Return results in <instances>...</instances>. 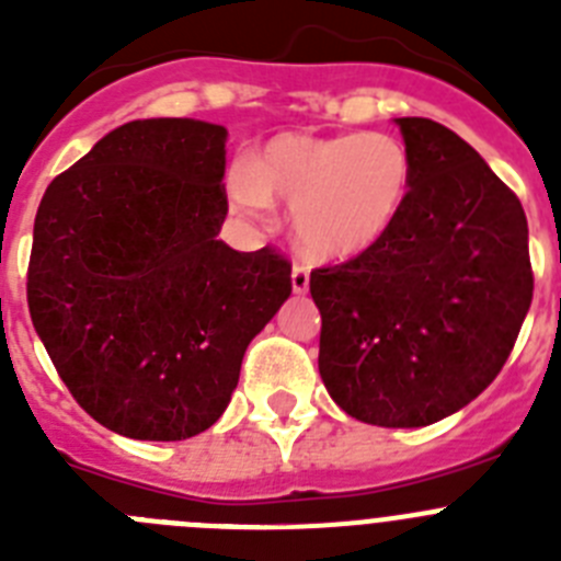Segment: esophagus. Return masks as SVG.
<instances>
[{
	"label": "esophagus",
	"mask_w": 561,
	"mask_h": 561,
	"mask_svg": "<svg viewBox=\"0 0 561 561\" xmlns=\"http://www.w3.org/2000/svg\"><path fill=\"white\" fill-rule=\"evenodd\" d=\"M291 289H295V295H306L309 291V266L306 264L291 266Z\"/></svg>",
	"instance_id": "obj_1"
}]
</instances>
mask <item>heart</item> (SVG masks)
I'll return each instance as SVG.
<instances>
[{
  "instance_id": "b5f03b06",
  "label": "heart",
  "mask_w": 561,
  "mask_h": 561,
  "mask_svg": "<svg viewBox=\"0 0 561 561\" xmlns=\"http://www.w3.org/2000/svg\"><path fill=\"white\" fill-rule=\"evenodd\" d=\"M413 180V153L396 134H280L250 168L227 171V196L252 219H266L272 199L286 202L306 255L348 261L393 232Z\"/></svg>"
}]
</instances>
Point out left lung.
Wrapping results in <instances>:
<instances>
[{"label":"left lung","mask_w":561,"mask_h":561,"mask_svg":"<svg viewBox=\"0 0 561 561\" xmlns=\"http://www.w3.org/2000/svg\"><path fill=\"white\" fill-rule=\"evenodd\" d=\"M415 180L379 247L311 272L320 376L348 415L427 427L478 399L517 342L534 297L528 221L469 142L399 117Z\"/></svg>","instance_id":"8db88e82"}]
</instances>
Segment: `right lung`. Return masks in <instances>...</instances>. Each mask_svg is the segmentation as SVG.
Here are the masks:
<instances>
[{
  "mask_svg": "<svg viewBox=\"0 0 561 561\" xmlns=\"http://www.w3.org/2000/svg\"><path fill=\"white\" fill-rule=\"evenodd\" d=\"M227 128L187 117L108 131L49 182L27 306L72 399L137 440H185L230 404L252 336L291 295L275 247L236 252Z\"/></svg>",
  "mask_w": 561,
  "mask_h": 561,
  "instance_id": "add662e5",
  "label": "right lung"
}]
</instances>
